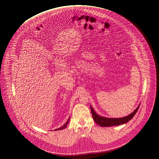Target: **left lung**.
<instances>
[{
	"instance_id": "8db88e82",
	"label": "left lung",
	"mask_w": 159,
	"mask_h": 159,
	"mask_svg": "<svg viewBox=\"0 0 159 159\" xmlns=\"http://www.w3.org/2000/svg\"><path fill=\"white\" fill-rule=\"evenodd\" d=\"M139 106L140 104L136 108L135 111H134L133 112H132L129 116H126L125 117H122V118H109L101 116L97 114L94 110H93V108H92V106H90V108H91V111H92L93 118L94 120L96 122V124L101 126L107 127V126L120 125L127 123L134 117V116H135V114L137 112V111L139 108Z\"/></svg>"
}]
</instances>
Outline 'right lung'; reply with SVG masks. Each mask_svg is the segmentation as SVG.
Returning a JSON list of instances; mask_svg holds the SVG:
<instances>
[{
	"mask_svg": "<svg viewBox=\"0 0 159 159\" xmlns=\"http://www.w3.org/2000/svg\"><path fill=\"white\" fill-rule=\"evenodd\" d=\"M69 120H70V117L69 118V119H68V120L66 121V122L64 124L63 126H62V127H61V128H58V129H55V130H61V129H64V128H65L66 127V126H67V124H68V122H69Z\"/></svg>",
	"mask_w": 159,
	"mask_h": 159,
	"instance_id": "obj_1",
	"label": "right lung"
}]
</instances>
